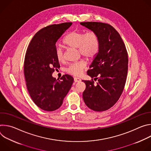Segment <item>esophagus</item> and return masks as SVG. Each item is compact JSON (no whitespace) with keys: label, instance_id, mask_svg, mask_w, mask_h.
Listing matches in <instances>:
<instances>
[{"label":"esophagus","instance_id":"esophagus-1","mask_svg":"<svg viewBox=\"0 0 151 151\" xmlns=\"http://www.w3.org/2000/svg\"><path fill=\"white\" fill-rule=\"evenodd\" d=\"M81 81V79L79 78H77V77H75V78H74V81H75V82H80Z\"/></svg>","mask_w":151,"mask_h":151}]
</instances>
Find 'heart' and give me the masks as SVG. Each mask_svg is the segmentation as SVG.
Wrapping results in <instances>:
<instances>
[{
	"label": "heart",
	"instance_id": "1",
	"mask_svg": "<svg viewBox=\"0 0 151 151\" xmlns=\"http://www.w3.org/2000/svg\"><path fill=\"white\" fill-rule=\"evenodd\" d=\"M63 42L68 47L78 48L79 53L87 58H94L98 53L100 47L99 38L93 32L85 33L82 32H71L64 37ZM55 54L58 61H64V53L60 47L55 48ZM86 66V61L80 60L70 64L66 69V71L72 75L78 76L82 74Z\"/></svg>",
	"mask_w": 151,
	"mask_h": 151
}]
</instances>
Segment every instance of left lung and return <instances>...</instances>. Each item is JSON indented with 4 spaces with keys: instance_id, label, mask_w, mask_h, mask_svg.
Wrapping results in <instances>:
<instances>
[{
    "instance_id": "1",
    "label": "left lung",
    "mask_w": 151,
    "mask_h": 151,
    "mask_svg": "<svg viewBox=\"0 0 151 151\" xmlns=\"http://www.w3.org/2000/svg\"><path fill=\"white\" fill-rule=\"evenodd\" d=\"M81 24L95 32L100 42L98 53L87 74L91 81L86 85L83 99L90 109L105 111L119 100L124 90L128 72V53L119 33L109 24L82 22ZM98 79L95 85L92 78Z\"/></svg>"
}]
</instances>
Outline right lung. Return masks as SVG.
<instances>
[{
    "mask_svg": "<svg viewBox=\"0 0 151 151\" xmlns=\"http://www.w3.org/2000/svg\"><path fill=\"white\" fill-rule=\"evenodd\" d=\"M72 24L71 22L63 23L40 29L27 47L24 61L26 87L33 102L42 110L58 109L73 82V78L68 74L60 80L52 76L60 68L55 54V44Z\"/></svg>",
    "mask_w": 151,
    "mask_h": 151,
    "instance_id": "right-lung-1",
    "label": "right lung"
}]
</instances>
